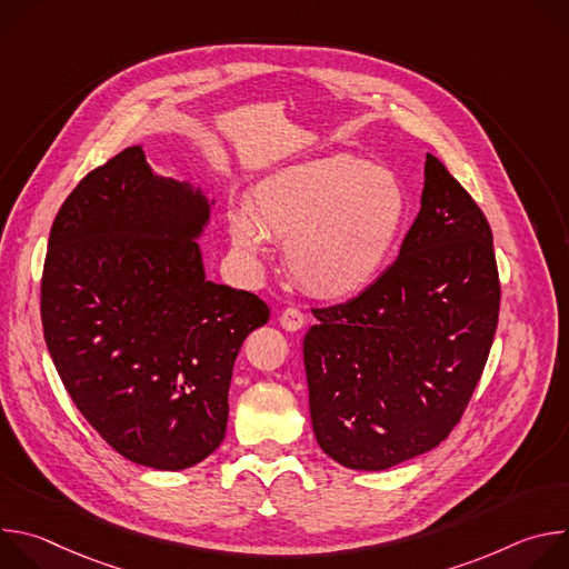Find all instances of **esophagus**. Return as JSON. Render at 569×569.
I'll use <instances>...</instances> for the list:
<instances>
[{"label":"esophagus","mask_w":569,"mask_h":569,"mask_svg":"<svg viewBox=\"0 0 569 569\" xmlns=\"http://www.w3.org/2000/svg\"><path fill=\"white\" fill-rule=\"evenodd\" d=\"M279 323H281V329L295 333L303 327V312L297 308H286L279 312Z\"/></svg>","instance_id":"esophagus-1"}]
</instances>
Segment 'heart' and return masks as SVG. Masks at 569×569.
Wrapping results in <instances>:
<instances>
[{"label": "heart", "mask_w": 569, "mask_h": 569, "mask_svg": "<svg viewBox=\"0 0 569 569\" xmlns=\"http://www.w3.org/2000/svg\"><path fill=\"white\" fill-rule=\"evenodd\" d=\"M408 211L396 173L356 154H327L263 178L248 213L229 216V233L248 259L266 254V238L286 242L288 272L306 292L347 299L385 270Z\"/></svg>", "instance_id": "heart-1"}]
</instances>
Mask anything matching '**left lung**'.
I'll return each instance as SVG.
<instances>
[{
	"instance_id": "left-lung-1",
	"label": "left lung",
	"mask_w": 569,
	"mask_h": 569,
	"mask_svg": "<svg viewBox=\"0 0 569 569\" xmlns=\"http://www.w3.org/2000/svg\"><path fill=\"white\" fill-rule=\"evenodd\" d=\"M312 315L310 421L331 459L385 470L452 432L496 338L500 279L489 220L435 154L396 261L358 297Z\"/></svg>"
}]
</instances>
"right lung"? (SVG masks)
<instances>
[{
    "label": "right lung",
    "mask_w": 569,
    "mask_h": 569,
    "mask_svg": "<svg viewBox=\"0 0 569 569\" xmlns=\"http://www.w3.org/2000/svg\"><path fill=\"white\" fill-rule=\"evenodd\" d=\"M211 204L130 146L78 182L49 233L40 312L58 376L119 455L154 470L222 443L233 360L270 319L257 295L207 279Z\"/></svg>",
    "instance_id": "obj_1"
}]
</instances>
